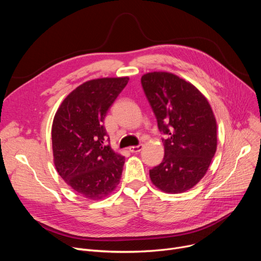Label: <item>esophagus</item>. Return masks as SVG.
<instances>
[{"instance_id":"esophagus-1","label":"esophagus","mask_w":261,"mask_h":261,"mask_svg":"<svg viewBox=\"0 0 261 261\" xmlns=\"http://www.w3.org/2000/svg\"><path fill=\"white\" fill-rule=\"evenodd\" d=\"M143 148H144V145L140 144V145H138V146H131V147H129L128 149H129L130 152L136 153V152H140Z\"/></svg>"}]
</instances>
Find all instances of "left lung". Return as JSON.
<instances>
[{"instance_id":"obj_1","label":"left lung","mask_w":261,"mask_h":261,"mask_svg":"<svg viewBox=\"0 0 261 261\" xmlns=\"http://www.w3.org/2000/svg\"><path fill=\"white\" fill-rule=\"evenodd\" d=\"M165 149L150 179L164 193L193 188L206 173L217 150V122L206 97L190 82L168 72L142 76Z\"/></svg>"}]
</instances>
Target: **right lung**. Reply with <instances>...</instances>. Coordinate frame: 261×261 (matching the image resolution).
Masks as SVG:
<instances>
[{"mask_svg":"<svg viewBox=\"0 0 261 261\" xmlns=\"http://www.w3.org/2000/svg\"><path fill=\"white\" fill-rule=\"evenodd\" d=\"M128 81L129 77L89 80L68 94L55 114V167L87 199H103L119 184L125 158L110 146L103 119Z\"/></svg>","mask_w":261,"mask_h":261,"instance_id":"right-lung-1","label":"right lung"}]
</instances>
